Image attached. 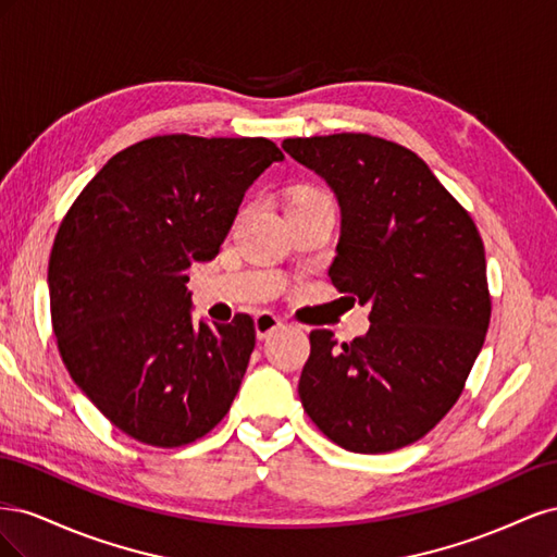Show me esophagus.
Segmentation results:
<instances>
[{
	"label": "esophagus",
	"instance_id": "obj_1",
	"mask_svg": "<svg viewBox=\"0 0 557 557\" xmlns=\"http://www.w3.org/2000/svg\"><path fill=\"white\" fill-rule=\"evenodd\" d=\"M281 325H283V320L276 313H272V311H260L256 315V334H258V339H267V336L272 334V332H276Z\"/></svg>",
	"mask_w": 557,
	"mask_h": 557
}]
</instances>
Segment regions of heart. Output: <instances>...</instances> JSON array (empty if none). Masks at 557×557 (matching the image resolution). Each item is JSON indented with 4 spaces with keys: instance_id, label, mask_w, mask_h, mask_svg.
<instances>
[{
    "instance_id": "heart-1",
    "label": "heart",
    "mask_w": 557,
    "mask_h": 557,
    "mask_svg": "<svg viewBox=\"0 0 557 557\" xmlns=\"http://www.w3.org/2000/svg\"><path fill=\"white\" fill-rule=\"evenodd\" d=\"M318 197H325L323 193H318V190H313V188H305V190H299L295 197H293V201H301V199H318Z\"/></svg>"
}]
</instances>
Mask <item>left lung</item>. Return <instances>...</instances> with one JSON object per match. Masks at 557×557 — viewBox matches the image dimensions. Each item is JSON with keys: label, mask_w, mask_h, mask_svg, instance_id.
Masks as SVG:
<instances>
[{"label": "left lung", "mask_w": 557, "mask_h": 557, "mask_svg": "<svg viewBox=\"0 0 557 557\" xmlns=\"http://www.w3.org/2000/svg\"><path fill=\"white\" fill-rule=\"evenodd\" d=\"M325 178L342 234L332 285L369 305V330L336 346L313 330L299 399L327 440L387 453L425 436L458 401L491 323L485 250L471 215L413 150L372 134L285 139Z\"/></svg>", "instance_id": "1"}]
</instances>
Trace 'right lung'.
I'll list each match as a JSON object with an SVG mask.
<instances>
[{
	"label": "right lung",
	"instance_id": "1",
	"mask_svg": "<svg viewBox=\"0 0 557 557\" xmlns=\"http://www.w3.org/2000/svg\"><path fill=\"white\" fill-rule=\"evenodd\" d=\"M281 160L262 137L164 134L115 153L66 211L48 262L58 348L132 440L193 444L237 397L252 318L193 323L185 283L195 262L218 256L252 181Z\"/></svg>",
	"mask_w": 557,
	"mask_h": 557
}]
</instances>
